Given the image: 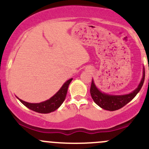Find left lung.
I'll use <instances>...</instances> for the list:
<instances>
[{
	"mask_svg": "<svg viewBox=\"0 0 149 149\" xmlns=\"http://www.w3.org/2000/svg\"><path fill=\"white\" fill-rule=\"evenodd\" d=\"M144 79H145V70H144L143 68L142 79L137 88L130 94H123V95H110V94L102 92L96 86L94 80H92L91 88H90V93H91V96L94 102L101 108L109 111L118 110L124 107L125 104H127L128 102H130L137 95L141 88H142Z\"/></svg>",
	"mask_w": 149,
	"mask_h": 149,
	"instance_id": "obj_1",
	"label": "left lung"
}]
</instances>
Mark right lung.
Returning <instances> with one entry per match:
<instances>
[{
    "label": "right lung",
    "instance_id": "1",
    "mask_svg": "<svg viewBox=\"0 0 149 149\" xmlns=\"http://www.w3.org/2000/svg\"><path fill=\"white\" fill-rule=\"evenodd\" d=\"M72 79H69V80H68L67 81L65 82L63 85L62 86V87L60 88L59 91L55 95L52 96L49 100L42 102L29 103L20 100L18 97L17 98L19 99V101L23 104L24 106H26L29 109L34 111V112L43 114H47L54 112V111L56 110L57 109H58L61 107V105L62 104L64 100H65L66 94H67L68 88V86L70 82H71Z\"/></svg>",
    "mask_w": 149,
    "mask_h": 149
}]
</instances>
